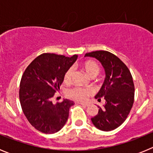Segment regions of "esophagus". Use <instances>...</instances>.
<instances>
[{"instance_id": "obj_1", "label": "esophagus", "mask_w": 153, "mask_h": 153, "mask_svg": "<svg viewBox=\"0 0 153 153\" xmlns=\"http://www.w3.org/2000/svg\"><path fill=\"white\" fill-rule=\"evenodd\" d=\"M78 103L80 104V105H83V106H87L89 105L88 102H78Z\"/></svg>"}]
</instances>
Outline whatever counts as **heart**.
<instances>
[{
    "label": "heart",
    "instance_id": "b5f03b06",
    "mask_svg": "<svg viewBox=\"0 0 153 153\" xmlns=\"http://www.w3.org/2000/svg\"><path fill=\"white\" fill-rule=\"evenodd\" d=\"M82 67L85 70L86 74L91 78L97 76L100 71V68L99 67V65L93 60H86V61L83 62ZM73 72H74V70L71 67L67 69L64 74V76H63V80L65 83H69L71 81ZM91 93L92 90L90 88H82V87H74L68 91L69 97L78 101L86 100Z\"/></svg>",
    "mask_w": 153,
    "mask_h": 153
}]
</instances>
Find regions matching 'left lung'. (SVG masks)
<instances>
[{
	"label": "left lung",
	"instance_id": "obj_1",
	"mask_svg": "<svg viewBox=\"0 0 153 153\" xmlns=\"http://www.w3.org/2000/svg\"><path fill=\"white\" fill-rule=\"evenodd\" d=\"M85 56L94 57L105 70L106 78L95 98L106 102L99 107L98 114L91 118L93 124L102 131H111L127 118L134 102L135 87L132 76L125 63L116 55L106 51L87 53Z\"/></svg>",
	"mask_w": 153,
	"mask_h": 153
}]
</instances>
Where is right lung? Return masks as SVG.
<instances>
[{
	"instance_id": "right-lung-1",
	"label": "right lung",
	"mask_w": 153,
	"mask_h": 153,
	"mask_svg": "<svg viewBox=\"0 0 153 153\" xmlns=\"http://www.w3.org/2000/svg\"><path fill=\"white\" fill-rule=\"evenodd\" d=\"M77 59L54 53H43L36 57L24 71L20 83L19 97L21 108L30 123L38 131L52 134L66 124L70 100L53 104L51 98L60 90L63 76Z\"/></svg>"
}]
</instances>
